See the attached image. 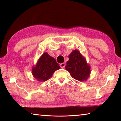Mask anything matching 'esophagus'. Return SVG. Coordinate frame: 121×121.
I'll return each instance as SVG.
<instances>
[{"label": "esophagus", "instance_id": "obj_1", "mask_svg": "<svg viewBox=\"0 0 121 121\" xmlns=\"http://www.w3.org/2000/svg\"><path fill=\"white\" fill-rule=\"evenodd\" d=\"M65 63H61V64L60 65V66L61 68H64L65 67Z\"/></svg>", "mask_w": 121, "mask_h": 121}]
</instances>
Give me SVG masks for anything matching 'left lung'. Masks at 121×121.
Masks as SVG:
<instances>
[{
  "mask_svg": "<svg viewBox=\"0 0 121 121\" xmlns=\"http://www.w3.org/2000/svg\"><path fill=\"white\" fill-rule=\"evenodd\" d=\"M65 68L73 78L81 82L87 80L91 72L85 58L76 50L69 55V60Z\"/></svg>",
  "mask_w": 121,
  "mask_h": 121,
  "instance_id": "left-lung-1",
  "label": "left lung"
}]
</instances>
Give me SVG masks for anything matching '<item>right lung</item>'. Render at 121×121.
Instances as JSON below:
<instances>
[{
  "label": "right lung",
  "mask_w": 121,
  "mask_h": 121,
  "mask_svg": "<svg viewBox=\"0 0 121 121\" xmlns=\"http://www.w3.org/2000/svg\"><path fill=\"white\" fill-rule=\"evenodd\" d=\"M60 68L58 63L48 53H44L38 59L35 67L32 69L34 77L39 82L48 81L53 73Z\"/></svg>",
  "instance_id": "right-lung-1"
}]
</instances>
